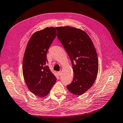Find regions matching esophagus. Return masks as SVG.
<instances>
[{"instance_id": "1", "label": "esophagus", "mask_w": 123, "mask_h": 123, "mask_svg": "<svg viewBox=\"0 0 123 123\" xmlns=\"http://www.w3.org/2000/svg\"><path fill=\"white\" fill-rule=\"evenodd\" d=\"M58 75H59V76H60L61 75V74H62V72H61V71L58 72Z\"/></svg>"}]
</instances>
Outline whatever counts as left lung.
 <instances>
[{
  "label": "left lung",
  "mask_w": 123,
  "mask_h": 123,
  "mask_svg": "<svg viewBox=\"0 0 123 123\" xmlns=\"http://www.w3.org/2000/svg\"><path fill=\"white\" fill-rule=\"evenodd\" d=\"M57 36L70 58L74 72L67 89L80 96L92 87L98 72V59L92 39L85 31L68 26L56 27Z\"/></svg>",
  "instance_id": "obj_1"
}]
</instances>
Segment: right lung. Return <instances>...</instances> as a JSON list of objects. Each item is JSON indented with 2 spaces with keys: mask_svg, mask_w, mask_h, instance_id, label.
<instances>
[{
  "mask_svg": "<svg viewBox=\"0 0 123 123\" xmlns=\"http://www.w3.org/2000/svg\"><path fill=\"white\" fill-rule=\"evenodd\" d=\"M56 36L55 27H46L35 32L25 50L22 71L24 79L31 92L39 98L48 95L56 78L47 63L46 55Z\"/></svg>",
  "mask_w": 123,
  "mask_h": 123,
  "instance_id": "obj_1",
  "label": "right lung"
}]
</instances>
